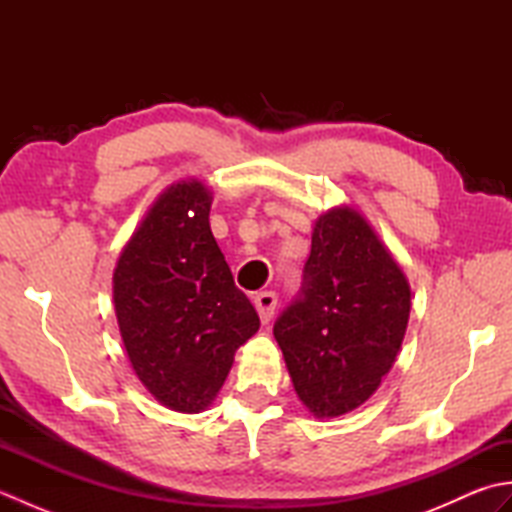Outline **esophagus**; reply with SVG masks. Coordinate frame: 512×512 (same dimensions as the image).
<instances>
[{"mask_svg":"<svg viewBox=\"0 0 512 512\" xmlns=\"http://www.w3.org/2000/svg\"><path fill=\"white\" fill-rule=\"evenodd\" d=\"M253 303H255V308L259 312V319H262L264 325H268V321L273 319L275 308H277V295H275V292H270V290L259 292V295L253 297Z\"/></svg>","mask_w":512,"mask_h":512,"instance_id":"1","label":"esophagus"}]
</instances>
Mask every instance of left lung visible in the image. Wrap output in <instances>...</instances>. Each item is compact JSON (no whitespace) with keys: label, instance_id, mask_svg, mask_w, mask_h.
Instances as JSON below:
<instances>
[{"label":"left lung","instance_id":"left-lung-1","mask_svg":"<svg viewBox=\"0 0 512 512\" xmlns=\"http://www.w3.org/2000/svg\"><path fill=\"white\" fill-rule=\"evenodd\" d=\"M409 310V281L365 217L352 206L323 213L299 297L273 330L314 418L343 416L374 394L396 361Z\"/></svg>","mask_w":512,"mask_h":512}]
</instances>
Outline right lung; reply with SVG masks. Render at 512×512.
<instances>
[{"label": "right lung", "instance_id": "obj_1", "mask_svg": "<svg viewBox=\"0 0 512 512\" xmlns=\"http://www.w3.org/2000/svg\"><path fill=\"white\" fill-rule=\"evenodd\" d=\"M213 195L180 180L160 195L114 268V308L140 383L160 405L200 413L259 317L211 233Z\"/></svg>", "mask_w": 512, "mask_h": 512}]
</instances>
